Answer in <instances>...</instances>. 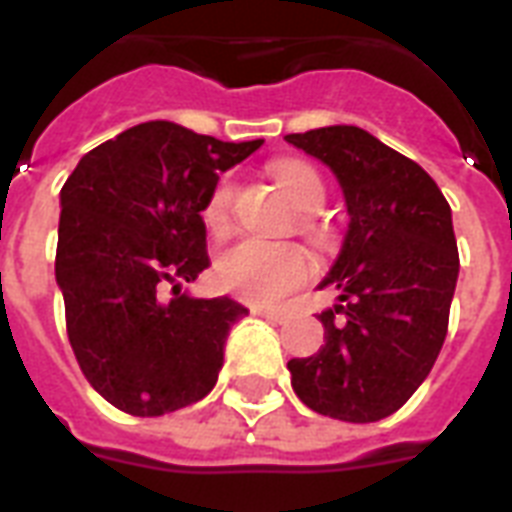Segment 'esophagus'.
Returning a JSON list of instances; mask_svg holds the SVG:
<instances>
[{"instance_id": "1", "label": "esophagus", "mask_w": 512, "mask_h": 512, "mask_svg": "<svg viewBox=\"0 0 512 512\" xmlns=\"http://www.w3.org/2000/svg\"><path fill=\"white\" fill-rule=\"evenodd\" d=\"M255 316H260V319H265V321H273V324H281V321L287 319V316H284V313L281 311H271V308H255Z\"/></svg>"}]
</instances>
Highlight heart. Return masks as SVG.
<instances>
[{
	"instance_id": "b5f03b06",
	"label": "heart",
	"mask_w": 512,
	"mask_h": 512,
	"mask_svg": "<svg viewBox=\"0 0 512 512\" xmlns=\"http://www.w3.org/2000/svg\"><path fill=\"white\" fill-rule=\"evenodd\" d=\"M273 177L300 212H319L324 207L327 185L313 164L300 162V159H284V162L273 164ZM233 193H236L233 180L225 175L217 180V185L207 196L201 217L212 233L228 231ZM303 231L308 233L313 244L327 241V231L313 217H305ZM311 273L313 263L308 252L297 244H289V241L241 239L220 249L215 260L217 284L225 292H231L239 300L252 305L281 303L284 297L303 287L305 281L311 279Z\"/></svg>"
}]
</instances>
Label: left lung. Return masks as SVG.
<instances>
[{
    "label": "left lung",
    "mask_w": 512,
    "mask_h": 512,
    "mask_svg": "<svg viewBox=\"0 0 512 512\" xmlns=\"http://www.w3.org/2000/svg\"><path fill=\"white\" fill-rule=\"evenodd\" d=\"M335 172L350 225L321 287L340 305L319 316L324 345L287 364L308 409L345 422L398 412L436 364L460 255L436 180L366 130L335 124L287 135Z\"/></svg>",
    "instance_id": "1"
}]
</instances>
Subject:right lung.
Wrapping results in <instances>:
<instances>
[{
  "mask_svg": "<svg viewBox=\"0 0 512 512\" xmlns=\"http://www.w3.org/2000/svg\"><path fill=\"white\" fill-rule=\"evenodd\" d=\"M260 146L146 122L68 175L55 279L79 369L116 409L159 417L215 388L228 329L247 308L180 287L209 265L201 209L220 172Z\"/></svg>",
  "mask_w": 512,
  "mask_h": 512,
  "instance_id": "obj_1",
  "label": "right lung"
}]
</instances>
